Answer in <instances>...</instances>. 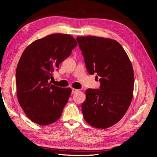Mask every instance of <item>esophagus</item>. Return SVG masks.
<instances>
[{"label": "esophagus", "mask_w": 157, "mask_h": 157, "mask_svg": "<svg viewBox=\"0 0 157 157\" xmlns=\"http://www.w3.org/2000/svg\"><path fill=\"white\" fill-rule=\"evenodd\" d=\"M78 92V90L72 88V92H71V93H72V94H75V93H77Z\"/></svg>", "instance_id": "obj_1"}]
</instances>
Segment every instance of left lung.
<instances>
[{
  "label": "left lung",
  "instance_id": "1",
  "mask_svg": "<svg viewBox=\"0 0 157 157\" xmlns=\"http://www.w3.org/2000/svg\"><path fill=\"white\" fill-rule=\"evenodd\" d=\"M76 39L88 73L100 78L99 89L86 90L81 106L84 118L92 126L105 129L119 121L130 105L134 84L132 65L115 40L93 36Z\"/></svg>",
  "mask_w": 157,
  "mask_h": 157
}]
</instances>
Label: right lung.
<instances>
[{"instance_id":"add662e5","label":"right lung","mask_w":157,"mask_h":157,"mask_svg":"<svg viewBox=\"0 0 157 157\" xmlns=\"http://www.w3.org/2000/svg\"><path fill=\"white\" fill-rule=\"evenodd\" d=\"M77 45L71 35L56 33L34 41L23 51L16 73L17 95L33 122L48 125L61 117L71 89L56 86L48 80Z\"/></svg>"}]
</instances>
